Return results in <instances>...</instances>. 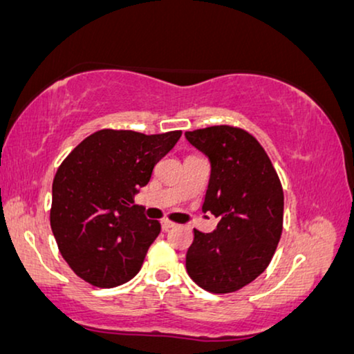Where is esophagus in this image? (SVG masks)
Returning a JSON list of instances; mask_svg holds the SVG:
<instances>
[{
	"label": "esophagus",
	"instance_id": "34e87169",
	"mask_svg": "<svg viewBox=\"0 0 354 354\" xmlns=\"http://www.w3.org/2000/svg\"><path fill=\"white\" fill-rule=\"evenodd\" d=\"M162 229L163 230H168V229H171V227H176V224L175 223H171V221H168V219H162Z\"/></svg>",
	"mask_w": 354,
	"mask_h": 354
}]
</instances>
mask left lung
<instances>
[{
  "instance_id": "left-lung-1",
  "label": "left lung",
  "mask_w": 354,
  "mask_h": 354,
  "mask_svg": "<svg viewBox=\"0 0 354 354\" xmlns=\"http://www.w3.org/2000/svg\"><path fill=\"white\" fill-rule=\"evenodd\" d=\"M189 143L209 159L202 209L219 219L211 234L194 229L186 268L200 288L235 292L261 275L283 230V187L267 152L246 130L213 125L186 131Z\"/></svg>"
}]
</instances>
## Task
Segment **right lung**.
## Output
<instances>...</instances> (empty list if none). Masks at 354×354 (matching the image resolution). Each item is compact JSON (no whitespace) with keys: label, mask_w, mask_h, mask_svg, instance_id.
<instances>
[{"label":"right lung","mask_w":354,"mask_h":354,"mask_svg":"<svg viewBox=\"0 0 354 354\" xmlns=\"http://www.w3.org/2000/svg\"><path fill=\"white\" fill-rule=\"evenodd\" d=\"M181 130L145 135L103 129L62 162L52 183L50 227L63 259L84 281L115 288L140 272L160 223L133 205Z\"/></svg>","instance_id":"right-lung-1"}]
</instances>
